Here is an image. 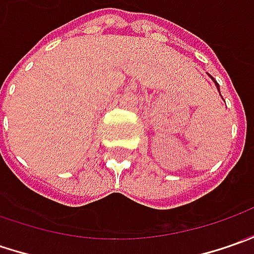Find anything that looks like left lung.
<instances>
[{"mask_svg":"<svg viewBox=\"0 0 254 254\" xmlns=\"http://www.w3.org/2000/svg\"><path fill=\"white\" fill-rule=\"evenodd\" d=\"M210 76V74H209ZM210 79H212V80H213V82H215V79H213V77H212V76H210ZM215 86H216V89H218V90H219V84L216 83V82H215ZM220 93V92H219Z\"/></svg>","mask_w":254,"mask_h":254,"instance_id":"left-lung-1","label":"left lung"}]
</instances>
